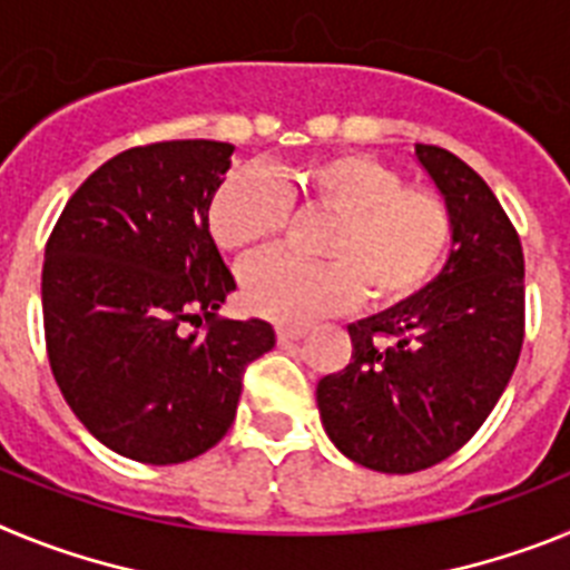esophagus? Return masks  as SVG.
Wrapping results in <instances>:
<instances>
[{
	"mask_svg": "<svg viewBox=\"0 0 570 570\" xmlns=\"http://www.w3.org/2000/svg\"><path fill=\"white\" fill-rule=\"evenodd\" d=\"M305 334H308V331L294 328V325H279V328H276V340H279L282 345H288V342H299Z\"/></svg>",
	"mask_w": 570,
	"mask_h": 570,
	"instance_id": "esophagus-1",
	"label": "esophagus"
}]
</instances>
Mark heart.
<instances>
[{
  "label": "heart",
  "instance_id": "obj_1",
  "mask_svg": "<svg viewBox=\"0 0 570 570\" xmlns=\"http://www.w3.org/2000/svg\"><path fill=\"white\" fill-rule=\"evenodd\" d=\"M291 190L336 214L322 256L302 262L274 254L242 271L248 308L285 325H308L351 308L362 294L371 308H396L434 282L451 248V210L442 196L405 188L400 170L367 154H334L302 165ZM291 199L265 174H236L216 190L208 225L228 254H254L285 230Z\"/></svg>",
  "mask_w": 570,
  "mask_h": 570
}]
</instances>
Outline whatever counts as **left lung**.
Returning <instances> with one entry per match:
<instances>
[{
    "instance_id": "obj_1",
    "label": "left lung",
    "mask_w": 570,
    "mask_h": 570,
    "mask_svg": "<svg viewBox=\"0 0 570 570\" xmlns=\"http://www.w3.org/2000/svg\"><path fill=\"white\" fill-rule=\"evenodd\" d=\"M414 159L451 210L445 265L411 302L351 322V362L316 385L328 440L382 473L436 465L480 431L525 328L522 245L493 190L445 148Z\"/></svg>"
}]
</instances>
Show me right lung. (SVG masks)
<instances>
[{"label": "right lung", "mask_w": 570, "mask_h": 570, "mask_svg": "<svg viewBox=\"0 0 570 570\" xmlns=\"http://www.w3.org/2000/svg\"><path fill=\"white\" fill-rule=\"evenodd\" d=\"M234 145L179 139L114 156L68 199L45 248L48 360L77 420L119 456L176 465L228 434L265 320H219L234 274L208 210ZM209 331L184 334V325Z\"/></svg>", "instance_id": "1"}]
</instances>
